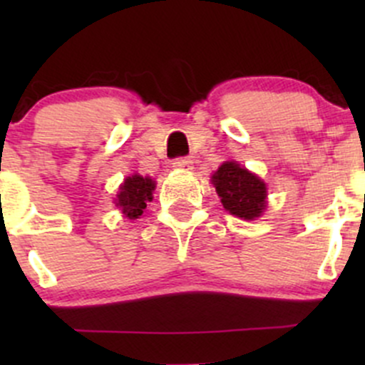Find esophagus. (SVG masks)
<instances>
[{
  "label": "esophagus",
  "mask_w": 365,
  "mask_h": 365,
  "mask_svg": "<svg viewBox=\"0 0 365 365\" xmlns=\"http://www.w3.org/2000/svg\"><path fill=\"white\" fill-rule=\"evenodd\" d=\"M173 168L182 169V171H189V169H192V160H190L189 157H178V159L173 160Z\"/></svg>",
  "instance_id": "obj_1"
}]
</instances>
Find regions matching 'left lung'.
Here are the masks:
<instances>
[{
  "mask_svg": "<svg viewBox=\"0 0 365 365\" xmlns=\"http://www.w3.org/2000/svg\"><path fill=\"white\" fill-rule=\"evenodd\" d=\"M212 183L220 196V203L231 215L252 220L264 210L267 187L237 162H224L212 176Z\"/></svg>",
  "mask_w": 365,
  "mask_h": 365,
  "instance_id": "1",
  "label": "left lung"
}]
</instances>
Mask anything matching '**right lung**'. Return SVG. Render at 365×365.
<instances>
[{"instance_id": "right-lung-1", "label": "right lung", "mask_w": 365, "mask_h": 365, "mask_svg": "<svg viewBox=\"0 0 365 365\" xmlns=\"http://www.w3.org/2000/svg\"><path fill=\"white\" fill-rule=\"evenodd\" d=\"M153 190H155V182L152 178H143L139 175L128 176L120 187L116 205L120 206L127 219H139L146 205L153 200Z\"/></svg>"}]
</instances>
